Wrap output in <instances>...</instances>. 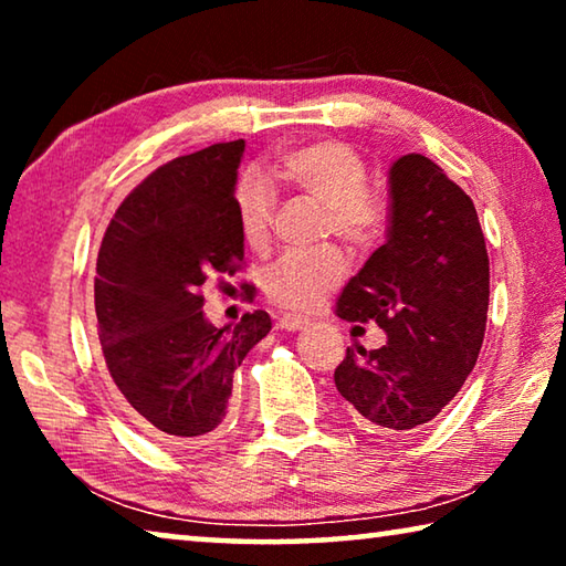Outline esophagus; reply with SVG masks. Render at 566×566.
Returning <instances> with one entry per match:
<instances>
[{
  "label": "esophagus",
  "mask_w": 566,
  "mask_h": 566,
  "mask_svg": "<svg viewBox=\"0 0 566 566\" xmlns=\"http://www.w3.org/2000/svg\"><path fill=\"white\" fill-rule=\"evenodd\" d=\"M306 319L296 317V314H284V317H280V329H286V332H300L306 327Z\"/></svg>",
  "instance_id": "34e87169"
}]
</instances>
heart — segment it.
<instances>
[{
	"label": "heart",
	"mask_w": 566,
	"mask_h": 566,
	"mask_svg": "<svg viewBox=\"0 0 566 566\" xmlns=\"http://www.w3.org/2000/svg\"><path fill=\"white\" fill-rule=\"evenodd\" d=\"M272 177L324 207V227L352 247H369L385 229V205L364 181L367 165L347 142L319 139L282 151ZM276 195L270 181L247 171L234 187V212L247 247L264 249L272 234ZM347 274L337 249L292 252L266 274L270 302L290 312H314Z\"/></svg>",
	"instance_id": "1"
}]
</instances>
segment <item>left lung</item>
Returning <instances> with one entry per match:
<instances>
[{
    "label": "left lung",
    "instance_id": "8db88e82",
    "mask_svg": "<svg viewBox=\"0 0 566 566\" xmlns=\"http://www.w3.org/2000/svg\"><path fill=\"white\" fill-rule=\"evenodd\" d=\"M490 306V256L474 202L429 157L389 169L387 242L344 286L337 317L377 322L387 344L347 347L334 385L364 427L432 421L474 369Z\"/></svg>",
    "mask_w": 566,
    "mask_h": 566
}]
</instances>
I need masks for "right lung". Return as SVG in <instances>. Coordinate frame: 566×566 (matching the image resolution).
I'll list each match as a JSON object with an SVG mask.
<instances>
[{"mask_svg": "<svg viewBox=\"0 0 566 566\" xmlns=\"http://www.w3.org/2000/svg\"><path fill=\"white\" fill-rule=\"evenodd\" d=\"M242 155L244 139L224 142L151 171L99 247L94 310L104 364L132 419L161 442L199 444L222 427L234 369L272 329L262 310L234 327H214L202 312L209 276L244 262L234 212Z\"/></svg>", "mask_w": 566, "mask_h": 566, "instance_id": "1", "label": "right lung"}]
</instances>
